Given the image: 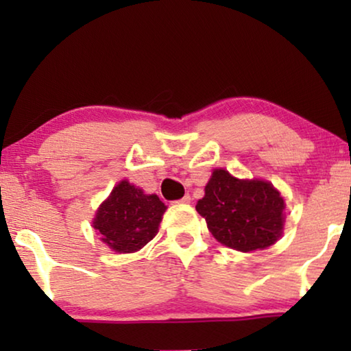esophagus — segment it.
Segmentation results:
<instances>
[{
    "label": "esophagus",
    "instance_id": "1",
    "mask_svg": "<svg viewBox=\"0 0 351 351\" xmlns=\"http://www.w3.org/2000/svg\"><path fill=\"white\" fill-rule=\"evenodd\" d=\"M190 201H191V196H190V195H185L184 198H180L179 201H177V203H184V204H189Z\"/></svg>",
    "mask_w": 351,
    "mask_h": 351
}]
</instances>
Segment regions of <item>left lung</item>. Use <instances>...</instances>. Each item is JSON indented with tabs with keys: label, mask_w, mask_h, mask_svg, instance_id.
I'll return each mask as SVG.
<instances>
[{
	"label": "left lung",
	"mask_w": 351,
	"mask_h": 351,
	"mask_svg": "<svg viewBox=\"0 0 351 351\" xmlns=\"http://www.w3.org/2000/svg\"><path fill=\"white\" fill-rule=\"evenodd\" d=\"M196 210L219 243L243 252L275 244L285 222V199L271 184L234 179L223 169L213 172Z\"/></svg>",
	"instance_id": "left-lung-1"
}]
</instances>
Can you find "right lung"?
Returning <instances> with one entry per match:
<instances>
[{
  "label": "right lung",
  "instance_id": "obj_1",
  "mask_svg": "<svg viewBox=\"0 0 351 351\" xmlns=\"http://www.w3.org/2000/svg\"><path fill=\"white\" fill-rule=\"evenodd\" d=\"M165 210V203L156 195H145L123 180L99 208L94 228L114 252H136L156 237Z\"/></svg>",
  "mask_w": 351,
  "mask_h": 351
}]
</instances>
